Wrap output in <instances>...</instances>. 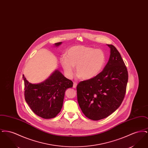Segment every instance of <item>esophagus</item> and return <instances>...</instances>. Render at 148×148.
<instances>
[{"label": "esophagus", "mask_w": 148, "mask_h": 148, "mask_svg": "<svg viewBox=\"0 0 148 148\" xmlns=\"http://www.w3.org/2000/svg\"><path fill=\"white\" fill-rule=\"evenodd\" d=\"M77 83L76 82H74V83H73V87L74 88H77Z\"/></svg>", "instance_id": "esophagus-1"}]
</instances>
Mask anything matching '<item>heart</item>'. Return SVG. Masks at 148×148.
<instances>
[{
  "instance_id": "1",
  "label": "heart",
  "mask_w": 148,
  "mask_h": 148,
  "mask_svg": "<svg viewBox=\"0 0 148 148\" xmlns=\"http://www.w3.org/2000/svg\"><path fill=\"white\" fill-rule=\"evenodd\" d=\"M106 62L104 52L101 49L76 45L70 48L66 56L60 58V64L68 77L74 74V67L79 77L84 80L97 76L103 70Z\"/></svg>"
}]
</instances>
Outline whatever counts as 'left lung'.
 <instances>
[{
  "label": "left lung",
  "mask_w": 148,
  "mask_h": 148,
  "mask_svg": "<svg viewBox=\"0 0 148 148\" xmlns=\"http://www.w3.org/2000/svg\"><path fill=\"white\" fill-rule=\"evenodd\" d=\"M110 49L109 59L97 76L82 81L77 85L78 104L90 119L106 118L121 105L126 92L128 73L127 67L116 48Z\"/></svg>",
  "instance_id": "obj_1"
}]
</instances>
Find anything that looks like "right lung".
<instances>
[{
	"mask_svg": "<svg viewBox=\"0 0 148 148\" xmlns=\"http://www.w3.org/2000/svg\"><path fill=\"white\" fill-rule=\"evenodd\" d=\"M62 42L54 44L59 47ZM25 99L32 111L44 119L56 117L62 108L65 90L73 86V82L56 69L49 77L38 84H32L23 75Z\"/></svg>",
	"mask_w": 148,
	"mask_h": 148,
	"instance_id": "add662e5",
	"label": "right lung"
}]
</instances>
